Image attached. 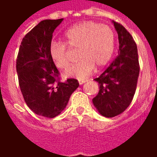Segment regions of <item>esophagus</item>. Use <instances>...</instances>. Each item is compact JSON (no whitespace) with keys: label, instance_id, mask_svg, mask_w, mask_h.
I'll use <instances>...</instances> for the list:
<instances>
[{"label":"esophagus","instance_id":"1","mask_svg":"<svg viewBox=\"0 0 157 157\" xmlns=\"http://www.w3.org/2000/svg\"><path fill=\"white\" fill-rule=\"evenodd\" d=\"M86 81H87V80H80V81H79V84H80V85H83L84 83H86Z\"/></svg>","mask_w":157,"mask_h":157}]
</instances>
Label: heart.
Segmentation results:
<instances>
[{"mask_svg":"<svg viewBox=\"0 0 157 157\" xmlns=\"http://www.w3.org/2000/svg\"><path fill=\"white\" fill-rule=\"evenodd\" d=\"M66 44L52 42L49 54L54 66L65 69L70 63L69 49H78L80 61L70 67L64 73L67 77L84 79L98 68L107 65L112 58L115 46L114 34L107 25L86 21L69 28L65 33Z\"/></svg>","mask_w":157,"mask_h":157,"instance_id":"1","label":"heart"}]
</instances>
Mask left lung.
<instances>
[{
    "label": "left lung",
    "instance_id": "8db88e82",
    "mask_svg": "<svg viewBox=\"0 0 157 157\" xmlns=\"http://www.w3.org/2000/svg\"><path fill=\"white\" fill-rule=\"evenodd\" d=\"M118 34V56L98 78V94L94 106L105 117H114L129 107L136 90L139 63L136 43L120 23L112 21Z\"/></svg>",
    "mask_w": 157,
    "mask_h": 157
}]
</instances>
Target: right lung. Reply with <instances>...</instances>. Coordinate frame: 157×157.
<instances>
[{"mask_svg":"<svg viewBox=\"0 0 157 157\" xmlns=\"http://www.w3.org/2000/svg\"><path fill=\"white\" fill-rule=\"evenodd\" d=\"M63 18L45 19L38 23L21 42L16 71L23 98L36 115L54 118L61 113L79 83L76 79L57 81L58 69L49 54L54 29Z\"/></svg>","mask_w":157,"mask_h":157,"instance_id":"1","label":"right lung"}]
</instances>
